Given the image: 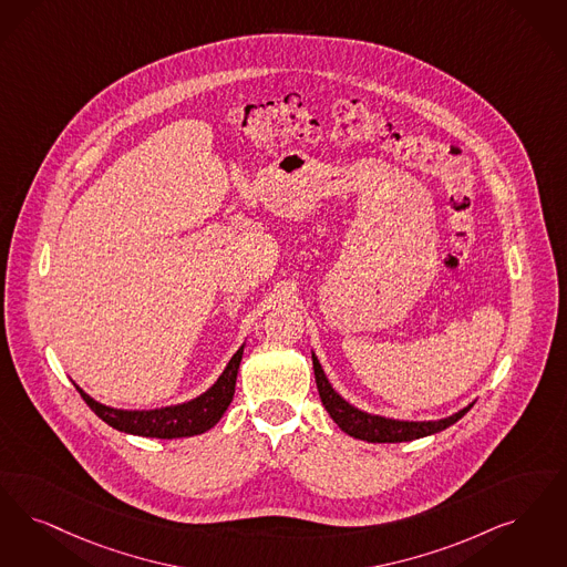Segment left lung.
Instances as JSON below:
<instances>
[{"label":"left lung","mask_w":567,"mask_h":567,"mask_svg":"<svg viewBox=\"0 0 567 567\" xmlns=\"http://www.w3.org/2000/svg\"><path fill=\"white\" fill-rule=\"evenodd\" d=\"M312 364H315L318 394H320V401L327 409V413L333 417V422L340 426L341 431L354 439L367 441V443L415 441V439L450 429L460 417H464L468 413V409L473 408V403H471L468 408L460 409L450 417L429 420V422H405V420H392L384 415H373V413H367V411L350 405L346 399H341L340 394L333 390V385L329 384L315 352H312Z\"/></svg>","instance_id":"left-lung-1"}]
</instances>
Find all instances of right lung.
I'll return each mask as SVG.
<instances>
[{
    "mask_svg": "<svg viewBox=\"0 0 567 567\" xmlns=\"http://www.w3.org/2000/svg\"><path fill=\"white\" fill-rule=\"evenodd\" d=\"M245 343L236 350V354L229 359L224 373L217 378V382L210 385L200 396L171 408L143 409V411H128V409H114L94 401L82 388L80 394L86 401V405L112 429L136 436H152V439H182L194 436L210 431L221 415L229 408L236 390V375L243 361Z\"/></svg>",
    "mask_w": 567,
    "mask_h": 567,
    "instance_id": "add662e5",
    "label": "right lung"
}]
</instances>
